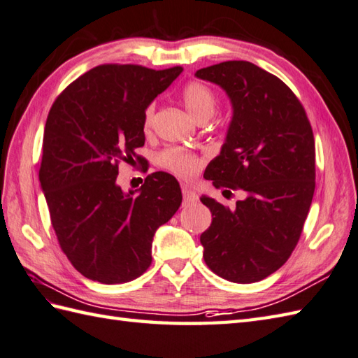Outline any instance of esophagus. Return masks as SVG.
I'll return each instance as SVG.
<instances>
[{"label":"esophagus","instance_id":"esophagus-1","mask_svg":"<svg viewBox=\"0 0 358 358\" xmlns=\"http://www.w3.org/2000/svg\"><path fill=\"white\" fill-rule=\"evenodd\" d=\"M182 196H184L185 203H194V202H197V199H199L194 189L188 185H182Z\"/></svg>","mask_w":358,"mask_h":358}]
</instances>
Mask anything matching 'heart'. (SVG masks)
<instances>
[{
  "mask_svg": "<svg viewBox=\"0 0 358 358\" xmlns=\"http://www.w3.org/2000/svg\"><path fill=\"white\" fill-rule=\"evenodd\" d=\"M182 99H184L187 110L193 115L196 121L205 116L211 117L217 106L216 94H214V92L208 85L199 81L188 83L184 89H182ZM155 112H156V106L153 102L152 104H148L144 110V115H142V127H144L145 131L152 129ZM159 164H161V166H164L165 170L178 174L180 178L193 176L201 166L199 157L176 147L162 152L161 156H159Z\"/></svg>",
  "mask_w": 358,
  "mask_h": 358,
  "instance_id": "obj_1",
  "label": "heart"
}]
</instances>
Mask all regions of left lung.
<instances>
[{
	"mask_svg": "<svg viewBox=\"0 0 358 358\" xmlns=\"http://www.w3.org/2000/svg\"><path fill=\"white\" fill-rule=\"evenodd\" d=\"M196 76L222 87L233 106L225 144L203 178L222 193L246 194L234 210L201 197L213 216L201 236L203 260L225 280L259 282L289 259L313 202L311 124L289 87L252 62L225 61Z\"/></svg>",
	"mask_w": 358,
	"mask_h": 358,
	"instance_id": "obj_1",
	"label": "left lung"
}]
</instances>
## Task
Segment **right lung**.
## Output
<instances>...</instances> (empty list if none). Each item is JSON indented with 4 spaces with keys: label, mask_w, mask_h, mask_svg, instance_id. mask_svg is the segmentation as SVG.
Instances as JSON below:
<instances>
[{
    "label": "right lung",
    "mask_w": 358,
    "mask_h": 358,
    "mask_svg": "<svg viewBox=\"0 0 358 358\" xmlns=\"http://www.w3.org/2000/svg\"><path fill=\"white\" fill-rule=\"evenodd\" d=\"M102 64L75 79L47 116L39 182L61 250L84 277L106 285L138 279L152 265L156 229L182 202L169 173L139 189L116 184L119 162L141 165L142 115L180 71Z\"/></svg>",
    "instance_id": "add662e5"
}]
</instances>
